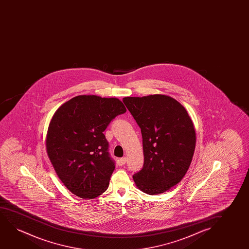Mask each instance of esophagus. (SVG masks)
<instances>
[{
    "mask_svg": "<svg viewBox=\"0 0 249 249\" xmlns=\"http://www.w3.org/2000/svg\"><path fill=\"white\" fill-rule=\"evenodd\" d=\"M126 162V157H122L119 160L120 165H124Z\"/></svg>",
    "mask_w": 249,
    "mask_h": 249,
    "instance_id": "34e87169",
    "label": "esophagus"
}]
</instances>
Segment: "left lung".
I'll use <instances>...</instances> for the list:
<instances>
[{"label": "left lung", "instance_id": "obj_1", "mask_svg": "<svg viewBox=\"0 0 249 249\" xmlns=\"http://www.w3.org/2000/svg\"><path fill=\"white\" fill-rule=\"evenodd\" d=\"M124 105L141 129L143 166L133 174L140 191L163 193L180 182L196 146L194 125L186 109L169 96L126 97Z\"/></svg>", "mask_w": 249, "mask_h": 249}]
</instances>
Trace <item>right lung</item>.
Returning a JSON list of instances; mask_svg holds the SVG:
<instances>
[{"label": "right lung", "instance_id": "add662e5", "mask_svg": "<svg viewBox=\"0 0 249 249\" xmlns=\"http://www.w3.org/2000/svg\"><path fill=\"white\" fill-rule=\"evenodd\" d=\"M126 109L116 98L75 97L51 120L46 140L48 157L69 191L79 197H98L115 170L105 130Z\"/></svg>", "mask_w": 249, "mask_h": 249}]
</instances>
